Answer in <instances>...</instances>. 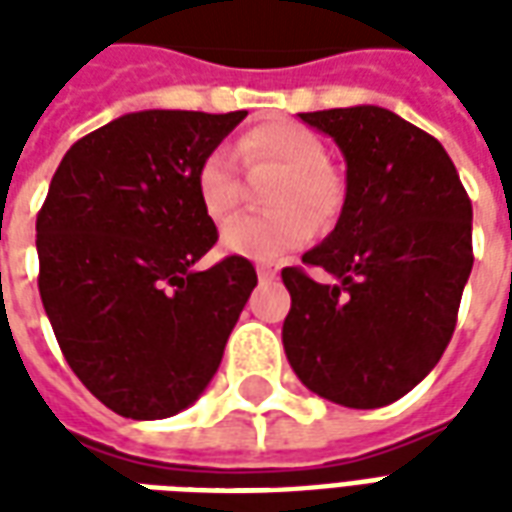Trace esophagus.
<instances>
[{
  "instance_id": "34e87169",
  "label": "esophagus",
  "mask_w": 512,
  "mask_h": 512,
  "mask_svg": "<svg viewBox=\"0 0 512 512\" xmlns=\"http://www.w3.org/2000/svg\"><path fill=\"white\" fill-rule=\"evenodd\" d=\"M277 274H279V266H274V263H263V266H257V277H260V282L277 279Z\"/></svg>"
}]
</instances>
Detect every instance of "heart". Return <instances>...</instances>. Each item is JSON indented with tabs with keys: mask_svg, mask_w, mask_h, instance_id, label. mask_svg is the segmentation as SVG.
<instances>
[{
	"mask_svg": "<svg viewBox=\"0 0 512 512\" xmlns=\"http://www.w3.org/2000/svg\"><path fill=\"white\" fill-rule=\"evenodd\" d=\"M246 164H268L282 169L274 191L277 213L268 216H238L222 230V246L230 255L255 263H274L299 249L315 235L316 222H329L340 211L343 189L334 172L326 167V145L310 128L271 120L246 131L238 142ZM194 189L202 211L213 222H222L238 208L241 180L230 147H213L194 172Z\"/></svg>",
	"mask_w": 512,
	"mask_h": 512,
	"instance_id": "obj_1",
	"label": "heart"
}]
</instances>
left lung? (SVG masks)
Instances as JSON below:
<instances>
[{
  "label": "left lung",
  "instance_id": "left-lung-1",
  "mask_svg": "<svg viewBox=\"0 0 512 512\" xmlns=\"http://www.w3.org/2000/svg\"><path fill=\"white\" fill-rule=\"evenodd\" d=\"M345 158L334 230L282 268L290 312L282 343L315 395L381 408L428 376L450 343L472 274V202L439 139L381 106L301 112Z\"/></svg>",
  "mask_w": 512,
  "mask_h": 512
}]
</instances>
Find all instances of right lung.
Masks as SVG:
<instances>
[{
    "instance_id": "add662e5",
    "label": "right lung",
    "mask_w": 512,
    "mask_h": 512,
    "mask_svg": "<svg viewBox=\"0 0 512 512\" xmlns=\"http://www.w3.org/2000/svg\"><path fill=\"white\" fill-rule=\"evenodd\" d=\"M244 117L131 112L82 136L51 178L35 224L40 299L73 373L120 417L189 408L255 290L246 257L194 271L219 238L194 172Z\"/></svg>"
}]
</instances>
